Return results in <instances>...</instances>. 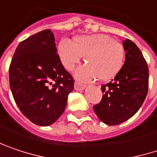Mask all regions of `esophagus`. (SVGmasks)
Returning a JSON list of instances; mask_svg holds the SVG:
<instances>
[{
	"instance_id": "1",
	"label": "esophagus",
	"mask_w": 157,
	"mask_h": 157,
	"mask_svg": "<svg viewBox=\"0 0 157 157\" xmlns=\"http://www.w3.org/2000/svg\"><path fill=\"white\" fill-rule=\"evenodd\" d=\"M84 89H85V85L81 84L79 82H75V90H76V91H82Z\"/></svg>"
}]
</instances>
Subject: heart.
Returning a JSON list of instances; mask_svg holds the SVG:
<instances>
[{"label":"heart","mask_w":157,"mask_h":157,"mask_svg":"<svg viewBox=\"0 0 157 157\" xmlns=\"http://www.w3.org/2000/svg\"><path fill=\"white\" fill-rule=\"evenodd\" d=\"M58 52L64 66L69 71L85 56L86 64L75 73L76 79L82 82L97 77L101 81H107L114 77L124 64L122 45L106 34L78 36L73 42L63 39L58 45Z\"/></svg>","instance_id":"obj_1"}]
</instances>
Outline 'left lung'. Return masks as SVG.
<instances>
[{
	"instance_id": "8db88e82",
	"label": "left lung",
	"mask_w": 157,
	"mask_h": 157,
	"mask_svg": "<svg viewBox=\"0 0 157 157\" xmlns=\"http://www.w3.org/2000/svg\"><path fill=\"white\" fill-rule=\"evenodd\" d=\"M125 62L115 78L101 86V101L93 106L99 120L114 126L133 117L142 106L148 91V66L135 43L126 39L122 43Z\"/></svg>"
}]
</instances>
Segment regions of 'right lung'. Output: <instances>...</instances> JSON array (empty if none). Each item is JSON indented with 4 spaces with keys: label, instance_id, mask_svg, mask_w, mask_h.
Returning <instances> with one entry per match:
<instances>
[{
    "label": "right lung",
    "instance_id": "obj_1",
    "mask_svg": "<svg viewBox=\"0 0 157 157\" xmlns=\"http://www.w3.org/2000/svg\"><path fill=\"white\" fill-rule=\"evenodd\" d=\"M9 75L14 101L31 122L47 127L63 114L74 80L60 61L50 29L19 44Z\"/></svg>",
    "mask_w": 157,
    "mask_h": 157
}]
</instances>
